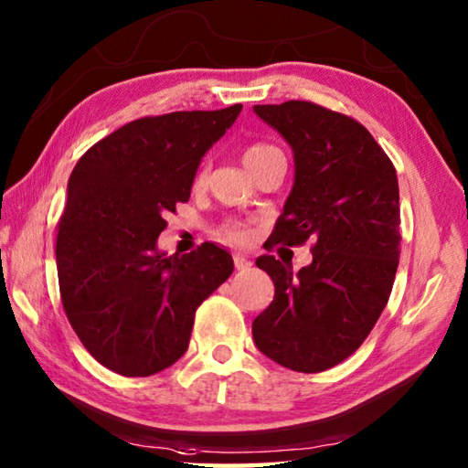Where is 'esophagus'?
I'll return each mask as SVG.
<instances>
[{
  "mask_svg": "<svg viewBox=\"0 0 468 468\" xmlns=\"http://www.w3.org/2000/svg\"><path fill=\"white\" fill-rule=\"evenodd\" d=\"M233 263H235V270H239V271H245V270L251 268V261L245 256H241V253H235Z\"/></svg>",
  "mask_w": 468,
  "mask_h": 468,
  "instance_id": "esophagus-1",
  "label": "esophagus"
}]
</instances>
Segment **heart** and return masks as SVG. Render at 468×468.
<instances>
[{"mask_svg":"<svg viewBox=\"0 0 468 468\" xmlns=\"http://www.w3.org/2000/svg\"><path fill=\"white\" fill-rule=\"evenodd\" d=\"M278 151L274 145H266V143H256V145H250L243 149V164L248 165L250 169L258 164V161H261L266 155H270V153ZM207 182V167H202L200 172L197 174V180H194V184L197 186H205ZM220 237H223L225 241H231V243H248L250 237H251V231L250 227L241 223V220H225L223 225H220Z\"/></svg>","mask_w":468,"mask_h":468,"instance_id":"obj_1","label":"heart"}]
</instances>
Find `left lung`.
Returning <instances> with one entry per match:
<instances>
[{
    "label": "left lung",
    "mask_w": 468,
    "mask_h": 468,
    "mask_svg": "<svg viewBox=\"0 0 468 468\" xmlns=\"http://www.w3.org/2000/svg\"><path fill=\"white\" fill-rule=\"evenodd\" d=\"M253 112L294 151V186L270 250L313 239V261L296 274L274 256L256 260L276 292L253 321V342L280 367L323 372L358 350L393 291L401 253L397 172L352 116L304 100Z\"/></svg>",
    "instance_id": "8db88e82"
}]
</instances>
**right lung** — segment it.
Returning a JSON list of instances; mask_svg holds the SVG:
<instances>
[{"label": "right lung", "mask_w": 468, "mask_h": 468, "mask_svg": "<svg viewBox=\"0 0 468 468\" xmlns=\"http://www.w3.org/2000/svg\"><path fill=\"white\" fill-rule=\"evenodd\" d=\"M241 108L139 118L73 167L57 227L58 291L73 331L101 367L122 377L172 367L188 350L197 309L233 274V258L215 243L165 256L157 237Z\"/></svg>", "instance_id": "obj_1"}]
</instances>
